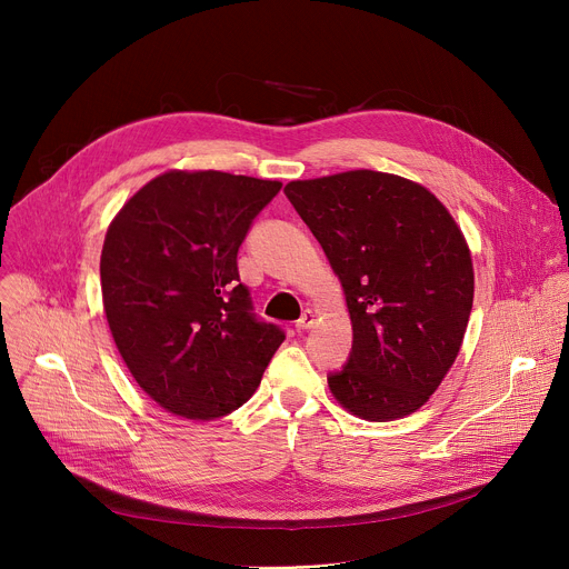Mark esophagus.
I'll use <instances>...</instances> for the list:
<instances>
[{"label": "esophagus", "instance_id": "esophagus-1", "mask_svg": "<svg viewBox=\"0 0 569 569\" xmlns=\"http://www.w3.org/2000/svg\"><path fill=\"white\" fill-rule=\"evenodd\" d=\"M315 323V312L308 308V310H303V315L297 319V331H308L310 327Z\"/></svg>", "mask_w": 569, "mask_h": 569}]
</instances>
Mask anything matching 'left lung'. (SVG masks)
Returning a JSON list of instances; mask_svg holds the SVG:
<instances>
[{"instance_id": "obj_1", "label": "left lung", "mask_w": 569, "mask_h": 569, "mask_svg": "<svg viewBox=\"0 0 569 569\" xmlns=\"http://www.w3.org/2000/svg\"><path fill=\"white\" fill-rule=\"evenodd\" d=\"M283 193L342 281L353 323L347 365L329 373L365 421L417 412L452 367L472 308L466 238L421 184L347 171L286 184Z\"/></svg>"}]
</instances>
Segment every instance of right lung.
Returning <instances> with one entry per match:
<instances>
[{
  "instance_id": "obj_1",
  "label": "right lung",
  "mask_w": 569,
  "mask_h": 569,
  "mask_svg": "<svg viewBox=\"0 0 569 569\" xmlns=\"http://www.w3.org/2000/svg\"><path fill=\"white\" fill-rule=\"evenodd\" d=\"M281 182L169 171L108 227L101 292L114 345L137 385L171 415L238 410L286 340L257 317L238 248Z\"/></svg>"
}]
</instances>
